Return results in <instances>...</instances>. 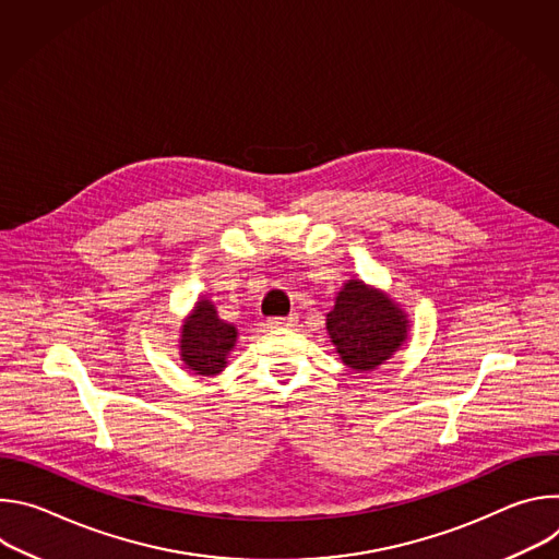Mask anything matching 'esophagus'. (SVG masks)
<instances>
[{
    "label": "esophagus",
    "instance_id": "esophagus-1",
    "mask_svg": "<svg viewBox=\"0 0 559 559\" xmlns=\"http://www.w3.org/2000/svg\"><path fill=\"white\" fill-rule=\"evenodd\" d=\"M296 323H298V316H278V318H270V321L265 323L267 325V330H292V328H296Z\"/></svg>",
    "mask_w": 559,
    "mask_h": 559
}]
</instances>
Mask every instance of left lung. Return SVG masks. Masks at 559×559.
I'll return each instance as SVG.
<instances>
[{
  "instance_id": "left-lung-1",
  "label": "left lung",
  "mask_w": 559,
  "mask_h": 559,
  "mask_svg": "<svg viewBox=\"0 0 559 559\" xmlns=\"http://www.w3.org/2000/svg\"><path fill=\"white\" fill-rule=\"evenodd\" d=\"M328 334L341 360L356 373L384 365L409 341V313L384 289L349 278L328 313Z\"/></svg>"
}]
</instances>
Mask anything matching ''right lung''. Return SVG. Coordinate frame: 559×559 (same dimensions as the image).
<instances>
[{"mask_svg":"<svg viewBox=\"0 0 559 559\" xmlns=\"http://www.w3.org/2000/svg\"><path fill=\"white\" fill-rule=\"evenodd\" d=\"M236 325L223 321L210 296L201 294L179 330V358L197 376L214 378L227 367L236 347Z\"/></svg>","mask_w":559,"mask_h":559,"instance_id":"obj_1","label":"right lung"}]
</instances>
